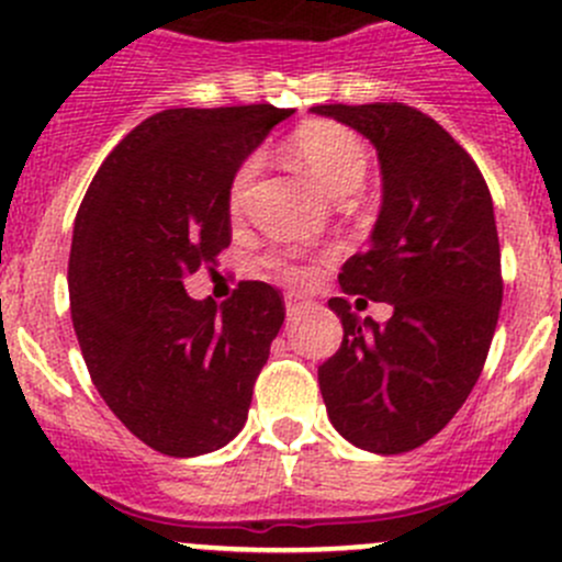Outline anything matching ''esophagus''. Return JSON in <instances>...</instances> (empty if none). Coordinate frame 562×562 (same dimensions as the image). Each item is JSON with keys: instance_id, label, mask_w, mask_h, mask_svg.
Here are the masks:
<instances>
[{"instance_id": "obj_1", "label": "esophagus", "mask_w": 562, "mask_h": 562, "mask_svg": "<svg viewBox=\"0 0 562 562\" xmlns=\"http://www.w3.org/2000/svg\"><path fill=\"white\" fill-rule=\"evenodd\" d=\"M306 306V301L301 299V296H296V293H288L285 296V312H288V317H296L301 310H304Z\"/></svg>"}]
</instances>
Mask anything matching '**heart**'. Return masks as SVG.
Segmentation results:
<instances>
[{
	"label": "heart",
	"mask_w": 562,
	"mask_h": 562,
	"mask_svg": "<svg viewBox=\"0 0 562 562\" xmlns=\"http://www.w3.org/2000/svg\"><path fill=\"white\" fill-rule=\"evenodd\" d=\"M288 153L334 199H347L350 193H356L360 182H363L366 169H369V150H366L358 134L334 121H310L299 126L296 134L288 142ZM256 172L258 156L241 161L239 169L234 172L232 182H228V206H232V212L241 210L245 193ZM269 263L277 271H282L285 280L291 282H306L312 274L310 266L293 263L285 256H271Z\"/></svg>",
	"instance_id": "obj_1"
}]
</instances>
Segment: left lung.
Wrapping results in <instances>:
<instances>
[{
	"instance_id": "1",
	"label": "left lung",
	"mask_w": 562,
	"mask_h": 562,
	"mask_svg": "<svg viewBox=\"0 0 562 562\" xmlns=\"http://www.w3.org/2000/svg\"><path fill=\"white\" fill-rule=\"evenodd\" d=\"M312 112L376 147L380 215L369 250L341 266L339 285L393 306L380 326L347 299L328 301L345 339L317 369L323 401L350 445L409 452L465 404L493 341L504 299L493 199L469 153L420 110L374 102Z\"/></svg>"
}]
</instances>
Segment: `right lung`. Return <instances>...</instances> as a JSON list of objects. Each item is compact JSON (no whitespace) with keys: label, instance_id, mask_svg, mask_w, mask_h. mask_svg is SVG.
<instances>
[{"label":"right lung","instance_id":"right-lung-1","mask_svg":"<svg viewBox=\"0 0 562 562\" xmlns=\"http://www.w3.org/2000/svg\"><path fill=\"white\" fill-rule=\"evenodd\" d=\"M293 110L177 108L142 121L104 158L75 217L69 310L104 404L172 458L221 450L285 321L280 293L239 282L215 304L186 274L232 241L228 182Z\"/></svg>","mask_w":562,"mask_h":562}]
</instances>
